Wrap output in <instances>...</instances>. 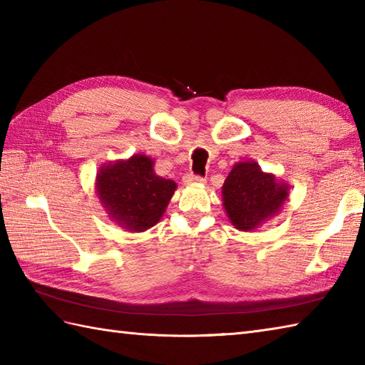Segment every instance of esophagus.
<instances>
[{
    "instance_id": "34e87169",
    "label": "esophagus",
    "mask_w": 365,
    "mask_h": 365,
    "mask_svg": "<svg viewBox=\"0 0 365 365\" xmlns=\"http://www.w3.org/2000/svg\"><path fill=\"white\" fill-rule=\"evenodd\" d=\"M183 182H185V185H200L205 182V178L200 175H195V174H187L183 177Z\"/></svg>"
}]
</instances>
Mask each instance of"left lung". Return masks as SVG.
Masks as SVG:
<instances>
[{
	"instance_id": "left-lung-1",
	"label": "left lung",
	"mask_w": 365,
	"mask_h": 365,
	"mask_svg": "<svg viewBox=\"0 0 365 365\" xmlns=\"http://www.w3.org/2000/svg\"><path fill=\"white\" fill-rule=\"evenodd\" d=\"M290 187L259 163L238 161L222 185V205L232 226L250 232L282 210Z\"/></svg>"
}]
</instances>
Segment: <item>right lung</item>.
<instances>
[{"instance_id":"1","label":"right lung","mask_w":365,"mask_h":365,"mask_svg":"<svg viewBox=\"0 0 365 365\" xmlns=\"http://www.w3.org/2000/svg\"><path fill=\"white\" fill-rule=\"evenodd\" d=\"M155 161L138 153L100 166L96 190L108 218L128 232L153 227L165 215L177 183L153 170Z\"/></svg>"}]
</instances>
